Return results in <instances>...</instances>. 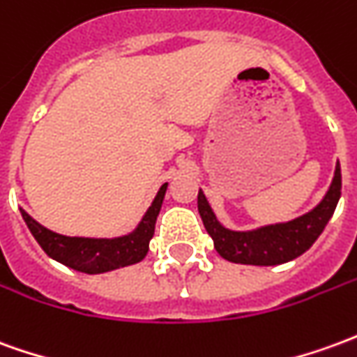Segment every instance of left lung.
I'll return each mask as SVG.
<instances>
[{
    "mask_svg": "<svg viewBox=\"0 0 357 357\" xmlns=\"http://www.w3.org/2000/svg\"><path fill=\"white\" fill-rule=\"evenodd\" d=\"M340 191H342V176H340V164H336L333 183L328 187L325 199L313 211H309L296 220L263 226L251 231H234L224 228L216 220L203 191H199L197 204L204 228L213 238L214 249L218 251V255L224 257L226 261L241 263V265L271 266L288 263L301 253H305L315 243V239L325 230L326 222L331 220L335 213Z\"/></svg>",
    "mask_w": 357,
    "mask_h": 357,
    "instance_id": "obj_1",
    "label": "left lung"
}]
</instances>
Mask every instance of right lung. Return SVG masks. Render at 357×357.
Here are the masks:
<instances>
[{
	"instance_id": "add662e5",
	"label": "right lung",
	"mask_w": 357,
	"mask_h": 357,
	"mask_svg": "<svg viewBox=\"0 0 357 357\" xmlns=\"http://www.w3.org/2000/svg\"><path fill=\"white\" fill-rule=\"evenodd\" d=\"M166 187L168 183L160 187V191L156 193L153 204L149 206V211L143 216L141 224L135 228V231L121 236V238H67V236H61V234H56V231L40 226L38 222L31 218L24 211H21V214L34 239L40 243V248L46 251V255L56 259L57 263L69 266L73 271H79V273H108V271H116L121 266L135 265L146 257L149 241L154 236L156 218H158L162 201L166 195Z\"/></svg>"
}]
</instances>
